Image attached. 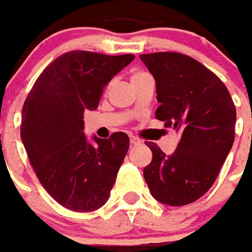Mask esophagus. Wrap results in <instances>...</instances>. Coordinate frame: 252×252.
Segmentation results:
<instances>
[{"label": "esophagus", "instance_id": "obj_1", "mask_svg": "<svg viewBox=\"0 0 252 252\" xmlns=\"http://www.w3.org/2000/svg\"><path fill=\"white\" fill-rule=\"evenodd\" d=\"M129 142H131L132 146H137V144H140V143H142L140 140H139V139H137V137H135V136H131Z\"/></svg>", "mask_w": 252, "mask_h": 252}]
</instances>
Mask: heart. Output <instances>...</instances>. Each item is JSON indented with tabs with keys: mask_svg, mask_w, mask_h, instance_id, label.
<instances>
[{
	"mask_svg": "<svg viewBox=\"0 0 252 252\" xmlns=\"http://www.w3.org/2000/svg\"><path fill=\"white\" fill-rule=\"evenodd\" d=\"M143 74H144V72H135V74H133V75H132V77H131V81H133V79H136L137 77H140V75H143Z\"/></svg>",
	"mask_w": 252,
	"mask_h": 252,
	"instance_id": "b5f03b06",
	"label": "heart"
}]
</instances>
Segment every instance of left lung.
<instances>
[{
	"label": "left lung",
	"instance_id": "1",
	"mask_svg": "<svg viewBox=\"0 0 252 252\" xmlns=\"http://www.w3.org/2000/svg\"><path fill=\"white\" fill-rule=\"evenodd\" d=\"M157 85L155 117L181 132L171 155L155 144L144 180L157 201L171 206L194 202L211 189L235 137L236 109L220 78L178 52L140 55Z\"/></svg>",
	"mask_w": 252,
	"mask_h": 252
}]
</instances>
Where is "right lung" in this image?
Here are the masks:
<instances>
[{"mask_svg": "<svg viewBox=\"0 0 252 252\" xmlns=\"http://www.w3.org/2000/svg\"><path fill=\"white\" fill-rule=\"evenodd\" d=\"M135 55L71 51L36 79L23 106L21 140L43 188L67 209L92 212L108 201L129 137L83 132V112L97 109L105 86Z\"/></svg>", "mask_w": 252, "mask_h": 252, "instance_id": "obj_1", "label": "right lung"}]
</instances>
